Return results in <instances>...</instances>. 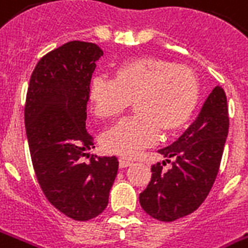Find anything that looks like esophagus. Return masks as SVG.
I'll return each instance as SVG.
<instances>
[{
	"mask_svg": "<svg viewBox=\"0 0 248 248\" xmlns=\"http://www.w3.org/2000/svg\"><path fill=\"white\" fill-rule=\"evenodd\" d=\"M131 164H133V162L130 160H126V158H121V160H119V166H121V168H127V166H130Z\"/></svg>",
	"mask_w": 248,
	"mask_h": 248,
	"instance_id": "obj_1",
	"label": "esophagus"
}]
</instances>
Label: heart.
I'll use <instances>...</instances> for the list:
<instances>
[{"label":"heart","instance_id":"obj_1","mask_svg":"<svg viewBox=\"0 0 248 248\" xmlns=\"http://www.w3.org/2000/svg\"><path fill=\"white\" fill-rule=\"evenodd\" d=\"M200 84L195 71L160 58H138L119 64L112 79L95 76L88 100L96 118L114 119L134 102V118L115 124L102 137L107 152L134 157L153 145L160 131L184 129L196 110Z\"/></svg>","mask_w":248,"mask_h":248}]
</instances>
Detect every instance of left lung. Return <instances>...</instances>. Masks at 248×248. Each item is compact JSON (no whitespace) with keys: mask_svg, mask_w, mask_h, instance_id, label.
<instances>
[{"mask_svg":"<svg viewBox=\"0 0 248 248\" xmlns=\"http://www.w3.org/2000/svg\"><path fill=\"white\" fill-rule=\"evenodd\" d=\"M228 126L226 93L216 86L184 134L158 150L172 168L164 172L165 161L152 165V180L140 193L146 214L157 220L173 221L202 205L219 172Z\"/></svg>","mask_w":248,"mask_h":248,"instance_id":"obj_1","label":"left lung"}]
</instances>
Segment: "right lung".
<instances>
[{
	"label": "right lung",
	"mask_w": 248,
	"mask_h": 248,
	"mask_svg": "<svg viewBox=\"0 0 248 248\" xmlns=\"http://www.w3.org/2000/svg\"><path fill=\"white\" fill-rule=\"evenodd\" d=\"M103 51L70 41L36 64L25 102V130L36 178L48 202L74 220H91L106 209L118 160L90 155L86 130L88 88Z\"/></svg>",
	"instance_id": "1"
}]
</instances>
